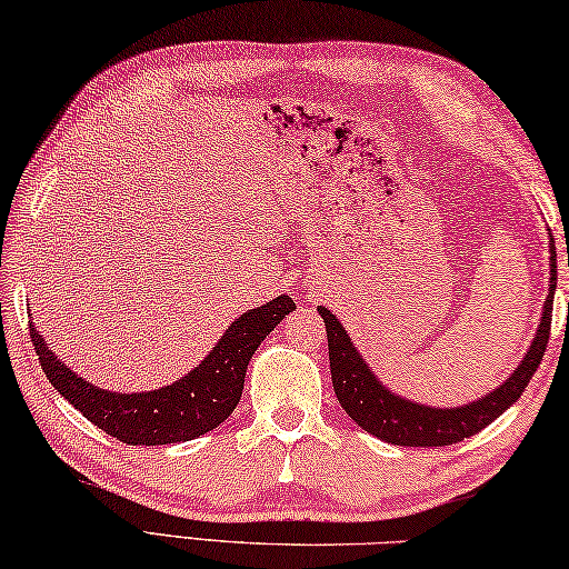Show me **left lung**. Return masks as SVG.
Returning <instances> with one entry per match:
<instances>
[{"mask_svg":"<svg viewBox=\"0 0 569 569\" xmlns=\"http://www.w3.org/2000/svg\"><path fill=\"white\" fill-rule=\"evenodd\" d=\"M557 287V254L555 244L549 247V295L545 300V312L539 320L537 335L529 346L525 360L519 362L517 370L479 400L456 408H433L406 400L380 383L376 372L368 368L360 352L352 346L348 332L328 307H318L328 330V350H330V372L332 388L338 396L340 406L356 421L362 431H368L386 443L396 446H451L459 443L469 436L479 433L495 418L507 411L511 403H517L519 396L525 393L535 370L542 362L549 340V325H552V300Z\"/></svg>","mask_w":569,"mask_h":569,"instance_id":"left-lung-1","label":"left lung"}]
</instances>
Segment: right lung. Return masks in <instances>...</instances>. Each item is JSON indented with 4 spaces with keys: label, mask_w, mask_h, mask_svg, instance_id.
<instances>
[{
    "label": "right lung",
    "mask_w": 569,
    "mask_h": 569,
    "mask_svg": "<svg viewBox=\"0 0 569 569\" xmlns=\"http://www.w3.org/2000/svg\"><path fill=\"white\" fill-rule=\"evenodd\" d=\"M290 295H279L229 325L199 368L181 380L146 393H116L74 376L30 325V338L54 390L102 431L128 446H163L199 439L227 421L244 390L254 350L284 315L295 310Z\"/></svg>",
    "instance_id": "add662e5"
}]
</instances>
